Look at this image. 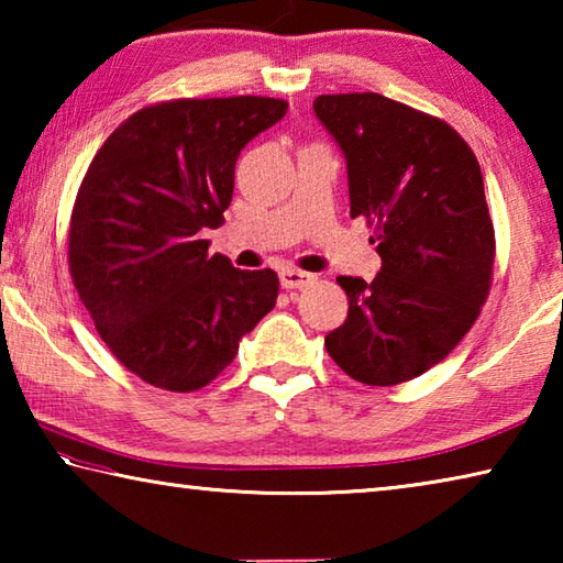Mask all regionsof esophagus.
Instances as JSON below:
<instances>
[{"instance_id": "1", "label": "esophagus", "mask_w": 563, "mask_h": 563, "mask_svg": "<svg viewBox=\"0 0 563 563\" xmlns=\"http://www.w3.org/2000/svg\"><path fill=\"white\" fill-rule=\"evenodd\" d=\"M316 280V275L298 271V268H283L280 271V285L285 290H295V288H305V285H310Z\"/></svg>"}]
</instances>
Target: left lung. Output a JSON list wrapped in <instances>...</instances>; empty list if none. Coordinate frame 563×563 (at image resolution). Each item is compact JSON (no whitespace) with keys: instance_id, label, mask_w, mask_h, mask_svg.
<instances>
[{"instance_id":"1","label":"left lung","mask_w":563,"mask_h":563,"mask_svg":"<svg viewBox=\"0 0 563 563\" xmlns=\"http://www.w3.org/2000/svg\"><path fill=\"white\" fill-rule=\"evenodd\" d=\"M345 156L350 216L375 225L373 283L340 275L347 318L325 338L362 385L427 373L460 345L489 295L494 225L479 161L450 123L379 93L312 101Z\"/></svg>"}]
</instances>
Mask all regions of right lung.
Returning <instances> with one entry per match:
<instances>
[{
	"instance_id": "add662e5",
	"label": "right lung",
	"mask_w": 563,
	"mask_h": 563,
	"mask_svg": "<svg viewBox=\"0 0 563 563\" xmlns=\"http://www.w3.org/2000/svg\"><path fill=\"white\" fill-rule=\"evenodd\" d=\"M285 111L268 97L164 101L93 156L71 211V280L101 340L144 383L206 387L275 308V271L233 268L203 233L223 223L247 141Z\"/></svg>"
}]
</instances>
